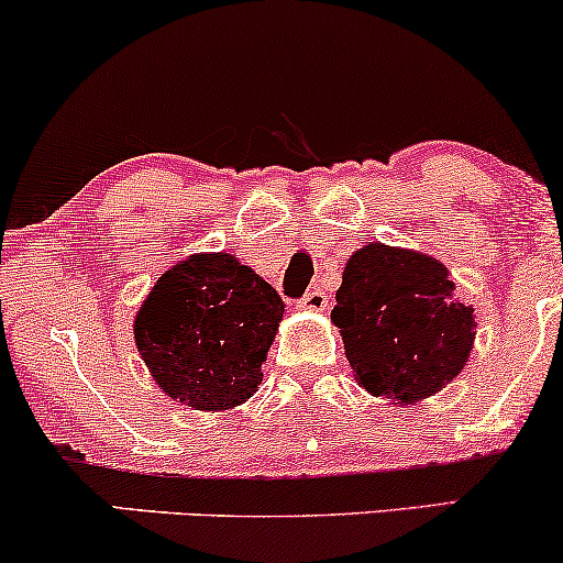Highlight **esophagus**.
<instances>
[{"label": "esophagus", "instance_id": "34e87169", "mask_svg": "<svg viewBox=\"0 0 563 563\" xmlns=\"http://www.w3.org/2000/svg\"><path fill=\"white\" fill-rule=\"evenodd\" d=\"M299 307H301V309H312V312H322V309L328 307L325 290H320V288L309 290V294L303 296V299H299Z\"/></svg>", "mask_w": 563, "mask_h": 563}]
</instances>
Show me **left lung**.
I'll list each match as a JSON object with an SVG mask.
<instances>
[{
    "mask_svg": "<svg viewBox=\"0 0 563 563\" xmlns=\"http://www.w3.org/2000/svg\"><path fill=\"white\" fill-rule=\"evenodd\" d=\"M354 378L389 402L434 397L474 349V307L434 256L367 243L346 262L331 312Z\"/></svg>",
    "mask_w": 563,
    "mask_h": 563,
    "instance_id": "8db88e82",
    "label": "left lung"
}]
</instances>
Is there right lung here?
Wrapping results in <instances>:
<instances>
[{
	"label": "right lung",
	"mask_w": 563,
	"mask_h": 563,
	"mask_svg": "<svg viewBox=\"0 0 563 563\" xmlns=\"http://www.w3.org/2000/svg\"><path fill=\"white\" fill-rule=\"evenodd\" d=\"M286 303L232 254H192L158 277L134 320V341L174 402L230 410L262 384Z\"/></svg>",
	"instance_id": "1"
}]
</instances>
